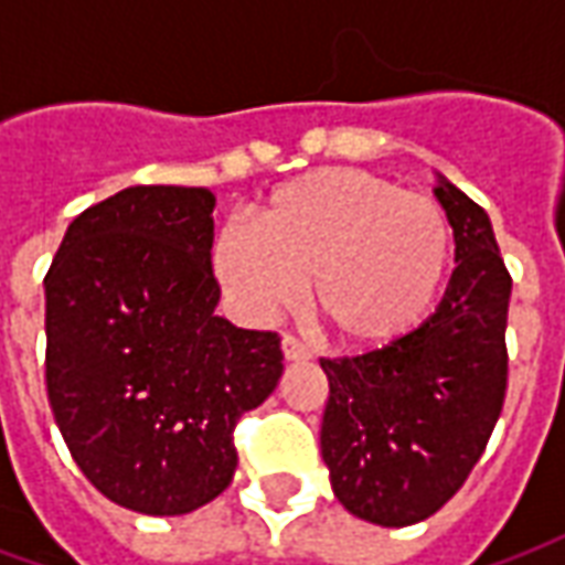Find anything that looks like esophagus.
Wrapping results in <instances>:
<instances>
[{
  "label": "esophagus",
  "mask_w": 565,
  "mask_h": 565,
  "mask_svg": "<svg viewBox=\"0 0 565 565\" xmlns=\"http://www.w3.org/2000/svg\"><path fill=\"white\" fill-rule=\"evenodd\" d=\"M281 351H284V360H290V363H296V360H308V356H311V348H306V344L299 342L296 335H284Z\"/></svg>",
  "instance_id": "obj_1"
}]
</instances>
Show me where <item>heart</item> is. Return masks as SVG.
<instances>
[{"instance_id": "1", "label": "heart", "mask_w": 565, "mask_h": 565, "mask_svg": "<svg viewBox=\"0 0 565 565\" xmlns=\"http://www.w3.org/2000/svg\"><path fill=\"white\" fill-rule=\"evenodd\" d=\"M454 230L433 196L360 169H320L278 186L257 230H223L221 281L263 315L290 308L311 281L330 339L379 348L415 330L445 284Z\"/></svg>"}]
</instances>
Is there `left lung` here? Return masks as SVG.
<instances>
[{
    "label": "left lung",
    "mask_w": 565,
    "mask_h": 565,
    "mask_svg": "<svg viewBox=\"0 0 565 565\" xmlns=\"http://www.w3.org/2000/svg\"><path fill=\"white\" fill-rule=\"evenodd\" d=\"M454 230V271L429 318L360 356L320 360L330 399L320 454L344 509L412 526L448 502L499 420L509 387L511 275L487 211L438 174Z\"/></svg>",
    "instance_id": "obj_1"
}]
</instances>
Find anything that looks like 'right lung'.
Segmentation results:
<instances>
[{
    "label": "right lung",
    "mask_w": 565,
    "mask_h": 565,
    "mask_svg": "<svg viewBox=\"0 0 565 565\" xmlns=\"http://www.w3.org/2000/svg\"><path fill=\"white\" fill-rule=\"evenodd\" d=\"M211 211L205 186H127L68 223L44 275L56 426L87 481L139 514L221 497L238 417L284 372L278 332L214 311Z\"/></svg>",
    "instance_id": "1"
}]
</instances>
